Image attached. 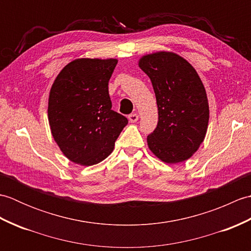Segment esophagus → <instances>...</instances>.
I'll list each match as a JSON object with an SVG mask.
<instances>
[{
  "label": "esophagus",
  "mask_w": 251,
  "mask_h": 251,
  "mask_svg": "<svg viewBox=\"0 0 251 251\" xmlns=\"http://www.w3.org/2000/svg\"><path fill=\"white\" fill-rule=\"evenodd\" d=\"M128 120L131 122V123H135L138 121V114L137 113H131L128 115Z\"/></svg>",
  "instance_id": "obj_1"
}]
</instances>
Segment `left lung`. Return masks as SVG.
<instances>
[{
	"mask_svg": "<svg viewBox=\"0 0 251 251\" xmlns=\"http://www.w3.org/2000/svg\"><path fill=\"white\" fill-rule=\"evenodd\" d=\"M139 67L151 79L158 110L148 146L165 163L183 162L197 151L207 131L209 106L204 85L195 69L174 52L143 56Z\"/></svg>",
	"mask_w": 251,
	"mask_h": 251,
	"instance_id": "left-lung-1",
	"label": "left lung"
}]
</instances>
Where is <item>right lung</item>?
Returning <instances> with one entry per match:
<instances>
[{
    "mask_svg": "<svg viewBox=\"0 0 251 251\" xmlns=\"http://www.w3.org/2000/svg\"><path fill=\"white\" fill-rule=\"evenodd\" d=\"M116 59L73 60L52 84L49 99L51 135L73 163L98 164L113 151L128 120L112 110L109 81Z\"/></svg>",
    "mask_w": 251,
    "mask_h": 251,
    "instance_id": "obj_1",
    "label": "right lung"
}]
</instances>
